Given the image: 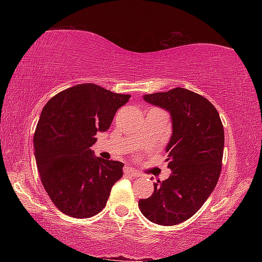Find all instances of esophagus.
<instances>
[{
  "label": "esophagus",
  "mask_w": 262,
  "mask_h": 262,
  "mask_svg": "<svg viewBox=\"0 0 262 262\" xmlns=\"http://www.w3.org/2000/svg\"><path fill=\"white\" fill-rule=\"evenodd\" d=\"M125 172H126V174L130 176V177H140V173L135 170V168L126 167V168H125Z\"/></svg>",
  "instance_id": "1"
}]
</instances>
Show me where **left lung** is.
Masks as SVG:
<instances>
[{"label":"left lung","instance_id":"left-lung-1","mask_svg":"<svg viewBox=\"0 0 262 262\" xmlns=\"http://www.w3.org/2000/svg\"><path fill=\"white\" fill-rule=\"evenodd\" d=\"M147 103L171 115L172 135L166 145L171 174L154 184V193L139 208L159 225L179 224L202 207L219 181L224 149L220 114L209 100L184 88L144 95Z\"/></svg>","mask_w":262,"mask_h":262}]
</instances>
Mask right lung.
<instances>
[{"instance_id":"right-lung-1","label":"right lung","mask_w":262,"mask_h":262,"mask_svg":"<svg viewBox=\"0 0 262 262\" xmlns=\"http://www.w3.org/2000/svg\"><path fill=\"white\" fill-rule=\"evenodd\" d=\"M129 95L77 84L45 105L33 136L34 156L48 196L66 215L89 219L105 208L123 163L96 157L97 133L110 128Z\"/></svg>"}]
</instances>
